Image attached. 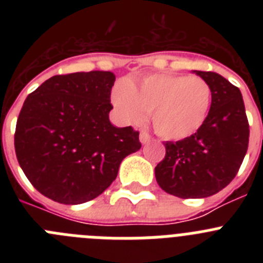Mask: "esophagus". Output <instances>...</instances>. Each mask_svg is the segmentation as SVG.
Segmentation results:
<instances>
[{
    "instance_id": "obj_1",
    "label": "esophagus",
    "mask_w": 263,
    "mask_h": 263,
    "mask_svg": "<svg viewBox=\"0 0 263 263\" xmlns=\"http://www.w3.org/2000/svg\"><path fill=\"white\" fill-rule=\"evenodd\" d=\"M150 138H152V137H150V134H148L146 130H142V132L139 133V141L142 143H147L148 141H150Z\"/></svg>"
}]
</instances>
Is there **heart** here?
I'll list each match as a JSON object with an SVG mask.
<instances>
[{
  "label": "heart",
  "mask_w": 263,
  "mask_h": 263,
  "mask_svg": "<svg viewBox=\"0 0 263 263\" xmlns=\"http://www.w3.org/2000/svg\"><path fill=\"white\" fill-rule=\"evenodd\" d=\"M111 101L126 122H139L148 111L162 138L179 141L194 136L204 125L212 89L200 76L154 73L138 81L120 80L113 88Z\"/></svg>",
  "instance_id": "b5f03b06"
}]
</instances>
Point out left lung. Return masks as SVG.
Masks as SVG:
<instances>
[{
    "label": "left lung",
    "mask_w": 263,
    "mask_h": 263,
    "mask_svg": "<svg viewBox=\"0 0 263 263\" xmlns=\"http://www.w3.org/2000/svg\"><path fill=\"white\" fill-rule=\"evenodd\" d=\"M212 89L203 126L184 139L164 143L155 178L167 194L196 199L217 194L237 175L249 146V122L238 87L216 72L197 71Z\"/></svg>",
    "instance_id": "8db88e82"
}]
</instances>
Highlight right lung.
Returning <instances> with one entry per match:
<instances>
[{
  "label": "right lung",
  "mask_w": 263,
  "mask_h": 263,
  "mask_svg": "<svg viewBox=\"0 0 263 263\" xmlns=\"http://www.w3.org/2000/svg\"><path fill=\"white\" fill-rule=\"evenodd\" d=\"M115 81L109 71L57 75L23 103L14 133L18 163L51 200H92L115 180L122 159L141 148L138 130L109 121Z\"/></svg>",
  "instance_id": "obj_1"
}]
</instances>
